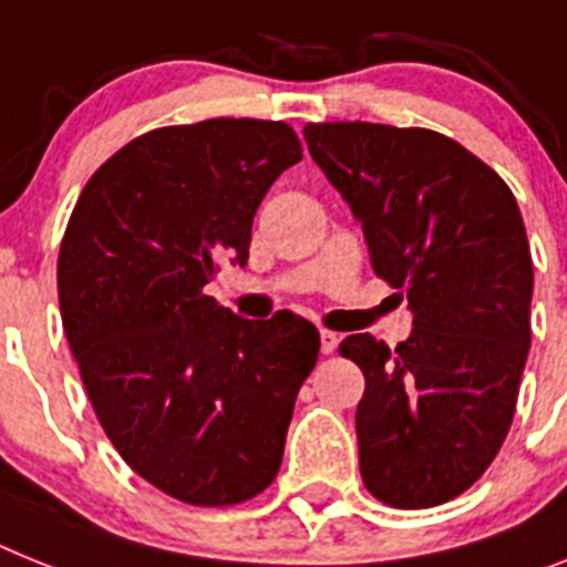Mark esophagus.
I'll return each mask as SVG.
<instances>
[{
  "label": "esophagus",
  "mask_w": 567,
  "mask_h": 567,
  "mask_svg": "<svg viewBox=\"0 0 567 567\" xmlns=\"http://www.w3.org/2000/svg\"><path fill=\"white\" fill-rule=\"evenodd\" d=\"M337 342H340V337H337L334 331L322 328V331H320V351H322V354H331V351L337 349Z\"/></svg>",
  "instance_id": "esophagus-1"
}]
</instances>
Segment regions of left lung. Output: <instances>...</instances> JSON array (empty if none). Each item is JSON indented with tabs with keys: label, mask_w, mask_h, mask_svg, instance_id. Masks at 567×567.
Masks as SVG:
<instances>
[{
	"label": "left lung",
	"mask_w": 567,
	"mask_h": 567,
	"mask_svg": "<svg viewBox=\"0 0 567 567\" xmlns=\"http://www.w3.org/2000/svg\"><path fill=\"white\" fill-rule=\"evenodd\" d=\"M306 144L406 297L412 337L351 334L363 369L360 475L392 507H435L482 478L511 430L530 349L534 261L511 187L453 137L308 123Z\"/></svg>",
	"instance_id": "1"
}]
</instances>
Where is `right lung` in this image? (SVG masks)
Returning a JSON list of instances; mask_svg holds the SVG:
<instances>
[{"mask_svg": "<svg viewBox=\"0 0 567 567\" xmlns=\"http://www.w3.org/2000/svg\"><path fill=\"white\" fill-rule=\"evenodd\" d=\"M302 161L282 121L146 132L89 178L56 259L60 313L100 426L166 496L254 498L279 473L320 331L291 311L241 320L204 293L245 265L261 198Z\"/></svg>", "mask_w": 567, "mask_h": 567, "instance_id": "obj_1", "label": "right lung"}]
</instances>
